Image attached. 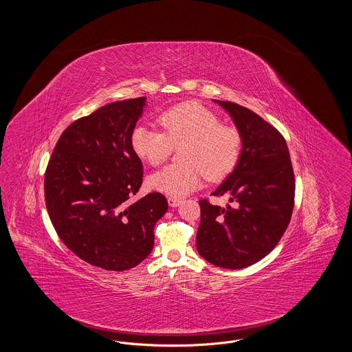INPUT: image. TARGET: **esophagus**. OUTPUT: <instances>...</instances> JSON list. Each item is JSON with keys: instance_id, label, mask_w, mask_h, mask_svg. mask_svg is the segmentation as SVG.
<instances>
[{"instance_id": "obj_1", "label": "esophagus", "mask_w": 352, "mask_h": 352, "mask_svg": "<svg viewBox=\"0 0 352 352\" xmlns=\"http://www.w3.org/2000/svg\"><path fill=\"white\" fill-rule=\"evenodd\" d=\"M168 206H170V207H174V208L181 204V199H178V198H168Z\"/></svg>"}]
</instances>
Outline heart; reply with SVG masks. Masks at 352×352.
Listing matches in <instances>:
<instances>
[{"label":"heart","mask_w":352,"mask_h":352,"mask_svg":"<svg viewBox=\"0 0 352 352\" xmlns=\"http://www.w3.org/2000/svg\"><path fill=\"white\" fill-rule=\"evenodd\" d=\"M164 133L142 124L131 134L134 154L153 166L166 161L173 146H182L184 164H171L153 173L148 184L151 190L171 198H184L201 187L204 174L210 179L227 175L239 161L240 132L211 109L197 101H186L166 109L158 118Z\"/></svg>","instance_id":"1"}]
</instances>
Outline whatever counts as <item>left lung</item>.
<instances>
[{
  "label": "left lung",
  "instance_id": "left-lung-1",
  "mask_svg": "<svg viewBox=\"0 0 352 352\" xmlns=\"http://www.w3.org/2000/svg\"><path fill=\"white\" fill-rule=\"evenodd\" d=\"M232 118L241 135L237 164L211 194L228 197L226 207L199 201L197 250L224 269L256 264L280 241L294 203V173L281 133L251 109L212 100Z\"/></svg>",
  "mask_w": 352,
  "mask_h": 352
}]
</instances>
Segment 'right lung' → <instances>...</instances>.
<instances>
[{
  "mask_svg": "<svg viewBox=\"0 0 352 352\" xmlns=\"http://www.w3.org/2000/svg\"><path fill=\"white\" fill-rule=\"evenodd\" d=\"M146 102L115 101L74 121L59 137L45 174L56 234L78 257L105 270L144 261L153 251L154 226L168 211L160 192L132 199L144 168L131 134Z\"/></svg>",
  "mask_w": 352,
  "mask_h": 352,
  "instance_id": "add662e5",
  "label": "right lung"
}]
</instances>
